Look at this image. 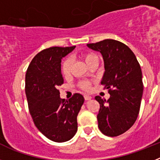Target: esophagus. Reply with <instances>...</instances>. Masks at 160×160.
Wrapping results in <instances>:
<instances>
[{"label":"esophagus","mask_w":160,"mask_h":160,"mask_svg":"<svg viewBox=\"0 0 160 160\" xmlns=\"http://www.w3.org/2000/svg\"><path fill=\"white\" fill-rule=\"evenodd\" d=\"M84 98H85V100H87H87L91 99V98H92V97H91L90 95H88V94H85Z\"/></svg>","instance_id":"1"}]
</instances>
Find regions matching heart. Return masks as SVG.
I'll list each match as a JSON object with an SVG mask.
<instances>
[{
	"instance_id": "heart-1",
	"label": "heart",
	"mask_w": 160,
	"mask_h": 160,
	"mask_svg": "<svg viewBox=\"0 0 160 160\" xmlns=\"http://www.w3.org/2000/svg\"><path fill=\"white\" fill-rule=\"evenodd\" d=\"M82 58L84 60V62L87 63V65L88 66L94 58H98L97 56L94 53H84L82 54ZM70 69H71V60L70 58H66L63 61L62 64V74L64 76H67L70 72ZM80 87L83 89V90H88L90 88V84L87 82H83L80 83Z\"/></svg>"
}]
</instances>
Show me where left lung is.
Returning a JSON list of instances; mask_svg holds the SVG:
<instances>
[{"mask_svg": "<svg viewBox=\"0 0 160 160\" xmlns=\"http://www.w3.org/2000/svg\"><path fill=\"white\" fill-rule=\"evenodd\" d=\"M87 46L102 54L105 71L101 84L111 95L107 101L95 97L100 104L98 128L107 136H118L130 129L138 117L143 92L141 67L131 49L118 41L106 39Z\"/></svg>", "mask_w": 160, "mask_h": 160, "instance_id": "1", "label": "left lung"}]
</instances>
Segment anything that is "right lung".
<instances>
[{"instance_id":"add662e5","label":"right lung","mask_w":160,"mask_h":160,"mask_svg":"<svg viewBox=\"0 0 160 160\" xmlns=\"http://www.w3.org/2000/svg\"><path fill=\"white\" fill-rule=\"evenodd\" d=\"M76 46L43 49L31 61L25 74V94L36 128L57 142L70 140L78 131L77 116L84 102L81 94L62 99L58 87L64 82L62 59Z\"/></svg>"}]
</instances>
